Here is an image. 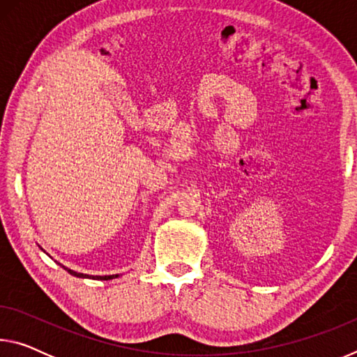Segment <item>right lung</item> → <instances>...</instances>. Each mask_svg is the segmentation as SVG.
Returning a JSON list of instances; mask_svg holds the SVG:
<instances>
[{
  "label": "right lung",
  "instance_id": "right-lung-1",
  "mask_svg": "<svg viewBox=\"0 0 357 357\" xmlns=\"http://www.w3.org/2000/svg\"><path fill=\"white\" fill-rule=\"evenodd\" d=\"M63 268L68 271V273L70 275L74 277H78V279H94V280H112V279H116V277H119L118 274L114 275H88V274H82V273H75V271H72L69 268H66V266H63Z\"/></svg>",
  "mask_w": 357,
  "mask_h": 357
}]
</instances>
